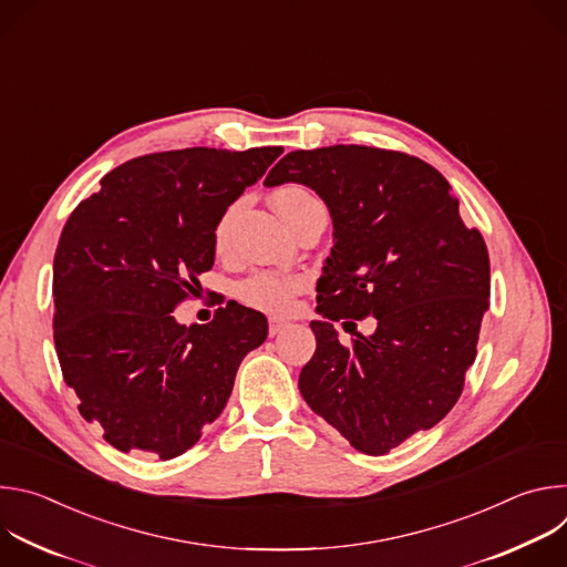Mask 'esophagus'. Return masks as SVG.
Masks as SVG:
<instances>
[{
    "mask_svg": "<svg viewBox=\"0 0 567 567\" xmlns=\"http://www.w3.org/2000/svg\"><path fill=\"white\" fill-rule=\"evenodd\" d=\"M287 328H289V322L278 320V318H271V320H269V337H278V334H282Z\"/></svg>",
    "mask_w": 567,
    "mask_h": 567,
    "instance_id": "34e87169",
    "label": "esophagus"
}]
</instances>
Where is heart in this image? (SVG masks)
<instances>
[{"instance_id": "heart-1", "label": "heart", "mask_w": 567, "mask_h": 567, "mask_svg": "<svg viewBox=\"0 0 567 567\" xmlns=\"http://www.w3.org/2000/svg\"><path fill=\"white\" fill-rule=\"evenodd\" d=\"M311 202H316V199L298 186L280 188L274 195V204L285 219H289L293 213H298L302 206H307ZM235 213H237V204L228 206L215 226V247L217 249H224L228 245L230 224H233ZM302 287H305V280L300 276L280 274V271H258V274L249 276L247 280L239 282L237 296L256 309H262L269 313H287L293 307V298L300 293Z\"/></svg>"}]
</instances>
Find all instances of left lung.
I'll return each instance as SVG.
<instances>
[{
	"instance_id": "obj_1",
	"label": "left lung",
	"mask_w": 567,
	"mask_h": 567,
	"mask_svg": "<svg viewBox=\"0 0 567 567\" xmlns=\"http://www.w3.org/2000/svg\"><path fill=\"white\" fill-rule=\"evenodd\" d=\"M326 202L334 247L318 278L316 352L300 370L307 406L357 451L383 455L442 422L475 361L489 309V254L449 182L417 156L365 145L296 150L265 179ZM372 312L350 349L329 322ZM352 322V320H350Z\"/></svg>"
}]
</instances>
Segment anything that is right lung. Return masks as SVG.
<instances>
[{
    "label": "right lung",
    "mask_w": 567,
    "mask_h": 567,
    "mask_svg": "<svg viewBox=\"0 0 567 567\" xmlns=\"http://www.w3.org/2000/svg\"><path fill=\"white\" fill-rule=\"evenodd\" d=\"M282 147L136 156L64 224L53 260V339L78 411L123 453L173 460L230 396L267 318L228 302L206 326L173 311L215 262V226Z\"/></svg>",
    "instance_id": "right-lung-1"
}]
</instances>
